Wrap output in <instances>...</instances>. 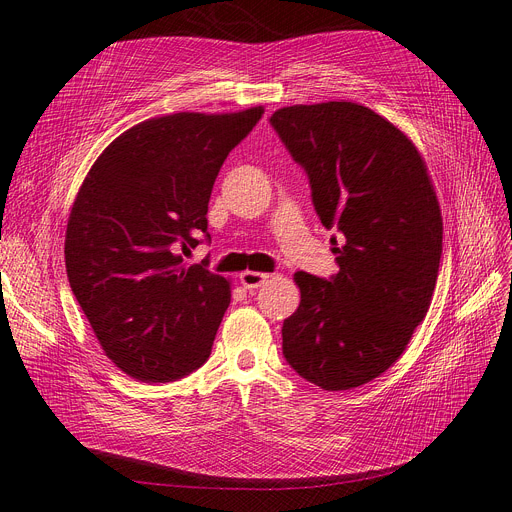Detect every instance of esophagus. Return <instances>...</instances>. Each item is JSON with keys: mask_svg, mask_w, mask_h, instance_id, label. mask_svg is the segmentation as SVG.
Segmentation results:
<instances>
[{"mask_svg": "<svg viewBox=\"0 0 512 512\" xmlns=\"http://www.w3.org/2000/svg\"><path fill=\"white\" fill-rule=\"evenodd\" d=\"M267 278V274H261V272H242L240 274V284L245 286L247 290H255V288H259Z\"/></svg>", "mask_w": 512, "mask_h": 512, "instance_id": "obj_1", "label": "esophagus"}]
</instances>
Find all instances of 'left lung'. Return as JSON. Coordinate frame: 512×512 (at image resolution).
I'll return each mask as SVG.
<instances>
[{
  "instance_id": "obj_1",
  "label": "left lung",
  "mask_w": 512,
  "mask_h": 512,
  "mask_svg": "<svg viewBox=\"0 0 512 512\" xmlns=\"http://www.w3.org/2000/svg\"><path fill=\"white\" fill-rule=\"evenodd\" d=\"M272 128L305 170L338 274L297 272L301 305L282 353L303 380L336 392L382 375L421 324L438 280L442 215L415 145L365 105L282 107Z\"/></svg>"
}]
</instances>
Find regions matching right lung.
<instances>
[{"label":"right lung","mask_w":512,"mask_h":512,"mask_svg":"<svg viewBox=\"0 0 512 512\" xmlns=\"http://www.w3.org/2000/svg\"><path fill=\"white\" fill-rule=\"evenodd\" d=\"M261 114L145 120L97 157L80 186L66 230L68 282L105 355L130 378L174 382L211 355L230 282L207 259L184 265L182 255L209 240L213 182Z\"/></svg>","instance_id":"right-lung-1"}]
</instances>
